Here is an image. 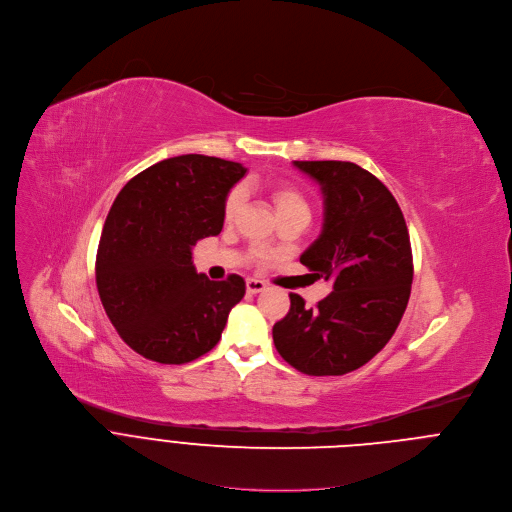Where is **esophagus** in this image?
Here are the masks:
<instances>
[{"instance_id":"esophagus-1","label":"esophagus","mask_w":512,"mask_h":512,"mask_svg":"<svg viewBox=\"0 0 512 512\" xmlns=\"http://www.w3.org/2000/svg\"><path fill=\"white\" fill-rule=\"evenodd\" d=\"M247 293H251V295H255V293H261V291H265L267 289V283L265 281H261V279H247Z\"/></svg>"}]
</instances>
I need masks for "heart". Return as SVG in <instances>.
<instances>
[{
	"label": "heart",
	"instance_id": "obj_1",
	"mask_svg": "<svg viewBox=\"0 0 512 512\" xmlns=\"http://www.w3.org/2000/svg\"><path fill=\"white\" fill-rule=\"evenodd\" d=\"M269 195H271V201H273V207H275V213H277L279 219L291 217V215L309 217V201L295 185L275 183L271 187ZM241 205H243V191L239 187H235V189L229 191V195L225 199V205H223L225 219H233L239 213Z\"/></svg>",
	"mask_w": 512,
	"mask_h": 512
}]
</instances>
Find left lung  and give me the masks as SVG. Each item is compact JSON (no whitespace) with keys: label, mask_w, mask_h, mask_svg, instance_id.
<instances>
[{"label":"left lung","mask_w":512,"mask_h":512,"mask_svg":"<svg viewBox=\"0 0 512 512\" xmlns=\"http://www.w3.org/2000/svg\"><path fill=\"white\" fill-rule=\"evenodd\" d=\"M321 185L325 219L301 255L333 291L305 307L291 293L289 313L273 325L279 355L305 375H345L369 363L395 335L411 297L413 253L393 193L351 161H293Z\"/></svg>","instance_id":"obj_1"}]
</instances>
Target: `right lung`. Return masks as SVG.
I'll list each match as a JSON object with an SVG mask.
<instances>
[{
    "instance_id": "1",
    "label": "right lung",
    "mask_w": 512,
    "mask_h": 512,
    "mask_svg": "<svg viewBox=\"0 0 512 512\" xmlns=\"http://www.w3.org/2000/svg\"><path fill=\"white\" fill-rule=\"evenodd\" d=\"M245 171L235 161L189 153L147 167L115 197L95 283L109 321L141 357L183 365L219 343L245 281H209L195 271L191 249L221 233L227 193Z\"/></svg>"
}]
</instances>
